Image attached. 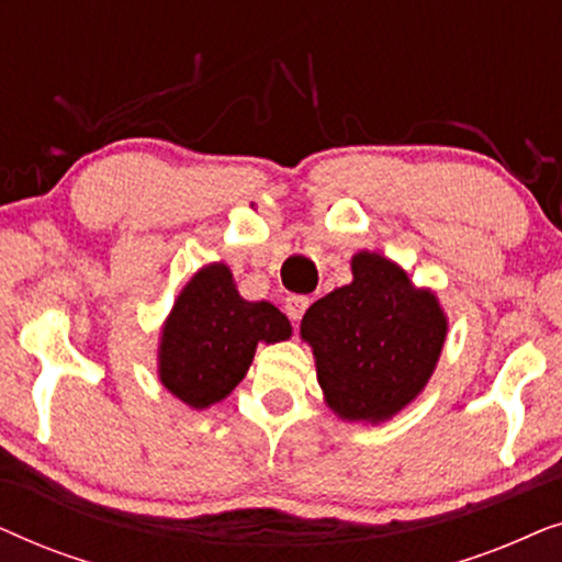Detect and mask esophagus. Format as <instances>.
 <instances>
[{
    "instance_id": "34e87169",
    "label": "esophagus",
    "mask_w": 562,
    "mask_h": 562,
    "mask_svg": "<svg viewBox=\"0 0 562 562\" xmlns=\"http://www.w3.org/2000/svg\"><path fill=\"white\" fill-rule=\"evenodd\" d=\"M312 302H310V296H302V294H291V296H286V302H283V312L289 314V319H294V322H299L304 317V312H306V306H310Z\"/></svg>"
}]
</instances>
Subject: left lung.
Returning <instances> with one entry per match:
<instances>
[{
    "label": "left lung",
    "mask_w": 562,
    "mask_h": 562,
    "mask_svg": "<svg viewBox=\"0 0 562 562\" xmlns=\"http://www.w3.org/2000/svg\"><path fill=\"white\" fill-rule=\"evenodd\" d=\"M352 281L306 310L302 337L312 345L325 402L345 422H386L427 386L440 360L448 317L429 289L402 266L360 250Z\"/></svg>",
    "instance_id": "obj_1"
}]
</instances>
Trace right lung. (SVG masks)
<instances>
[{
  "label": "right lung",
  "instance_id": "add662e5",
  "mask_svg": "<svg viewBox=\"0 0 562 562\" xmlns=\"http://www.w3.org/2000/svg\"><path fill=\"white\" fill-rule=\"evenodd\" d=\"M286 337V314L268 302H245L229 268L210 263L191 276L160 329V383L191 409H206L245 379L258 342Z\"/></svg>",
  "mask_w": 562,
  "mask_h": 562
}]
</instances>
